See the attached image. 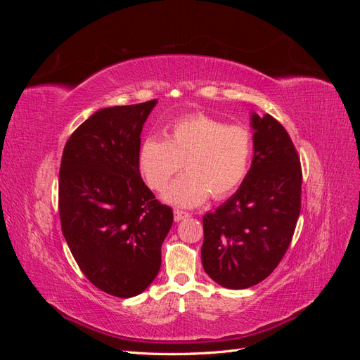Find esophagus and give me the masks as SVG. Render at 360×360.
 I'll return each instance as SVG.
<instances>
[{
    "mask_svg": "<svg viewBox=\"0 0 360 360\" xmlns=\"http://www.w3.org/2000/svg\"><path fill=\"white\" fill-rule=\"evenodd\" d=\"M186 217H189V213H188V212L174 210V221H176V222H180V221H183V219H186Z\"/></svg>",
    "mask_w": 360,
    "mask_h": 360,
    "instance_id": "obj_1",
    "label": "esophagus"
}]
</instances>
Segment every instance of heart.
Returning <instances> with one entry per match:
<instances>
[{
    "label": "heart",
    "mask_w": 360,
    "mask_h": 360,
    "mask_svg": "<svg viewBox=\"0 0 360 360\" xmlns=\"http://www.w3.org/2000/svg\"><path fill=\"white\" fill-rule=\"evenodd\" d=\"M254 155V136L240 124L228 126L209 115H191L174 123L167 139L150 136L139 148V169L153 191H163L181 169L184 174L165 192L176 205L193 207L207 197L225 198L245 180Z\"/></svg>",
    "instance_id": "obj_1"
}]
</instances>
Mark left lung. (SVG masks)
Listing matches in <instances>:
<instances>
[{
    "label": "left lung",
    "instance_id": "obj_1",
    "mask_svg": "<svg viewBox=\"0 0 360 360\" xmlns=\"http://www.w3.org/2000/svg\"><path fill=\"white\" fill-rule=\"evenodd\" d=\"M252 127L254 159L242 186L202 216V267L233 290L257 285L278 267L300 213L302 167L288 132L269 114H254Z\"/></svg>",
    "mask_w": 360,
    "mask_h": 360
}]
</instances>
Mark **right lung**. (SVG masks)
<instances>
[{
    "mask_svg": "<svg viewBox=\"0 0 360 360\" xmlns=\"http://www.w3.org/2000/svg\"><path fill=\"white\" fill-rule=\"evenodd\" d=\"M156 102L97 111L70 135L61 158L63 236L85 278L115 297H134L153 282L174 221L139 174V135Z\"/></svg>",
    "mask_w": 360,
    "mask_h": 360,
    "instance_id": "1",
    "label": "right lung"
}]
</instances>
